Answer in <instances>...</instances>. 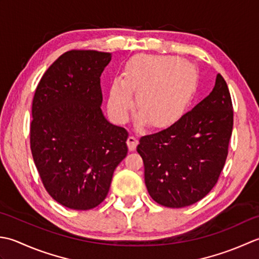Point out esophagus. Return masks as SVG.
<instances>
[{"instance_id":"esophagus-1","label":"esophagus","mask_w":259,"mask_h":259,"mask_svg":"<svg viewBox=\"0 0 259 259\" xmlns=\"http://www.w3.org/2000/svg\"><path fill=\"white\" fill-rule=\"evenodd\" d=\"M137 137L135 136V135H130L128 136V139H127V145H128V149H130V151H134L135 150V147H136V145H137Z\"/></svg>"}]
</instances>
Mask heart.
Wrapping results in <instances>:
<instances>
[{
  "label": "heart",
  "mask_w": 259,
  "mask_h": 259,
  "mask_svg": "<svg viewBox=\"0 0 259 259\" xmlns=\"http://www.w3.org/2000/svg\"><path fill=\"white\" fill-rule=\"evenodd\" d=\"M167 61L162 58L143 56L126 63L119 81L110 88L108 106L118 119L127 117L132 108L128 95L135 96L139 117L151 127H165L186 114L197 91V75L191 69L172 73H157ZM187 73L186 74L185 72ZM155 77L153 78L151 76Z\"/></svg>",
  "instance_id": "heart-1"
}]
</instances>
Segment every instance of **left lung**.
<instances>
[{
  "label": "left lung",
  "instance_id": "8db88e82",
  "mask_svg": "<svg viewBox=\"0 0 259 259\" xmlns=\"http://www.w3.org/2000/svg\"><path fill=\"white\" fill-rule=\"evenodd\" d=\"M233 125L229 88L218 73L212 92L192 110L140 139L137 152L151 198L167 208H183L207 196L224 168Z\"/></svg>",
  "mask_w": 259,
  "mask_h": 259
}]
</instances>
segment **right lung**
Masks as SVG:
<instances>
[{
	"mask_svg": "<svg viewBox=\"0 0 259 259\" xmlns=\"http://www.w3.org/2000/svg\"><path fill=\"white\" fill-rule=\"evenodd\" d=\"M110 59L109 52L67 51L47 69L34 93V164L47 192L70 209L102 203L127 154L128 132L107 122L100 109V75Z\"/></svg>",
	"mask_w": 259,
	"mask_h": 259,
	"instance_id": "obj_1",
	"label": "right lung"
}]
</instances>
